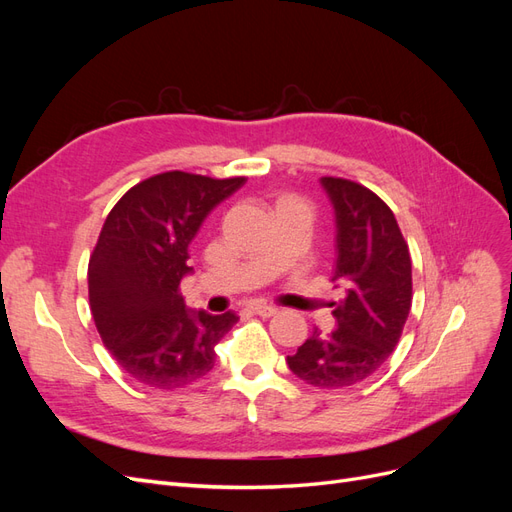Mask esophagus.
Returning a JSON list of instances; mask_svg holds the SVG:
<instances>
[{
	"label": "esophagus",
	"instance_id": "esophagus-1",
	"mask_svg": "<svg viewBox=\"0 0 512 512\" xmlns=\"http://www.w3.org/2000/svg\"><path fill=\"white\" fill-rule=\"evenodd\" d=\"M250 312L256 314V316H262V318H271V316L277 314V307L267 305V303H252L250 305Z\"/></svg>",
	"mask_w": 512,
	"mask_h": 512
}]
</instances>
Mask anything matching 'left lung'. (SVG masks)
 <instances>
[{
	"instance_id": "8db88e82",
	"label": "left lung",
	"mask_w": 512,
	"mask_h": 512,
	"mask_svg": "<svg viewBox=\"0 0 512 512\" xmlns=\"http://www.w3.org/2000/svg\"><path fill=\"white\" fill-rule=\"evenodd\" d=\"M335 213V288L344 299L333 303L337 327L314 329L290 371L320 389H342L369 378L395 350L412 305V260L393 211L363 185L320 177Z\"/></svg>"
}]
</instances>
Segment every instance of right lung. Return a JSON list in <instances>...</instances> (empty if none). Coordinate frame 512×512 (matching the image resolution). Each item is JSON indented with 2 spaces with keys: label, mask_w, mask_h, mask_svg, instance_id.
I'll return each instance as SVG.
<instances>
[{
  "label": "right lung",
  "mask_w": 512,
  "mask_h": 512,
  "mask_svg": "<svg viewBox=\"0 0 512 512\" xmlns=\"http://www.w3.org/2000/svg\"><path fill=\"white\" fill-rule=\"evenodd\" d=\"M245 181L173 170L134 185L108 213L89 258V305L104 346L138 382L179 389L213 369L215 344L239 318L194 312L179 284L207 215Z\"/></svg>",
  "instance_id": "obj_1"
}]
</instances>
